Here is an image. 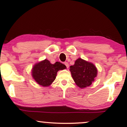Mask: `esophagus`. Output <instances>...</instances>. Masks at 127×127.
Here are the masks:
<instances>
[{"label":"esophagus","mask_w":127,"mask_h":127,"mask_svg":"<svg viewBox=\"0 0 127 127\" xmlns=\"http://www.w3.org/2000/svg\"><path fill=\"white\" fill-rule=\"evenodd\" d=\"M64 64L65 65V66L67 67V68H68V67H69V64H68V63L67 62H64Z\"/></svg>","instance_id":"esophagus-1"}]
</instances>
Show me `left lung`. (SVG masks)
Segmentation results:
<instances>
[{"label": "left lung", "instance_id": "1", "mask_svg": "<svg viewBox=\"0 0 127 127\" xmlns=\"http://www.w3.org/2000/svg\"><path fill=\"white\" fill-rule=\"evenodd\" d=\"M70 71L76 84L81 88L91 85L97 75V69L94 64L81 58L70 67Z\"/></svg>", "mask_w": 127, "mask_h": 127}]
</instances>
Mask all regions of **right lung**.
<instances>
[{
	"label": "right lung",
	"mask_w": 127,
	"mask_h": 127,
	"mask_svg": "<svg viewBox=\"0 0 127 127\" xmlns=\"http://www.w3.org/2000/svg\"><path fill=\"white\" fill-rule=\"evenodd\" d=\"M65 68L66 66L61 63L57 62L51 64L49 60L45 59L34 64L32 68V75L39 85L46 87L54 82L58 71Z\"/></svg>",
	"instance_id": "right-lung-1"
}]
</instances>
